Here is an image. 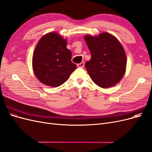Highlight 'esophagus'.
Wrapping results in <instances>:
<instances>
[{
	"label": "esophagus",
	"instance_id": "esophagus-1",
	"mask_svg": "<svg viewBox=\"0 0 152 152\" xmlns=\"http://www.w3.org/2000/svg\"><path fill=\"white\" fill-rule=\"evenodd\" d=\"M77 66L79 68H83L84 66V62H81L80 63L77 64Z\"/></svg>",
	"mask_w": 152,
	"mask_h": 152
}]
</instances>
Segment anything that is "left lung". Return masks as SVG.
I'll return each instance as SVG.
<instances>
[{
	"label": "left lung",
	"mask_w": 152,
	"mask_h": 152,
	"mask_svg": "<svg viewBox=\"0 0 152 152\" xmlns=\"http://www.w3.org/2000/svg\"><path fill=\"white\" fill-rule=\"evenodd\" d=\"M91 59L85 67L92 80L98 86L108 88L123 77L126 68V56L120 42L111 34L84 37Z\"/></svg>",
	"instance_id": "8db88e82"
}]
</instances>
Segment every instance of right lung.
I'll return each mask as SVG.
<instances>
[{
  "instance_id": "obj_1",
  "label": "right lung",
  "mask_w": 152,
  "mask_h": 152,
  "mask_svg": "<svg viewBox=\"0 0 152 152\" xmlns=\"http://www.w3.org/2000/svg\"><path fill=\"white\" fill-rule=\"evenodd\" d=\"M66 45V40L56 32L45 34L39 41L32 66L35 76L44 84L55 87L61 86L76 69Z\"/></svg>"
}]
</instances>
